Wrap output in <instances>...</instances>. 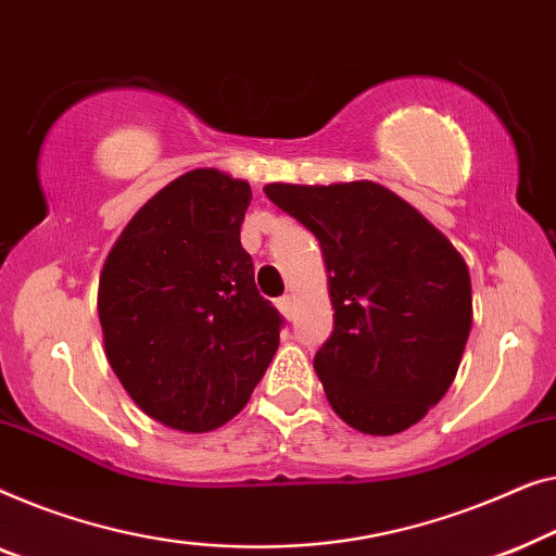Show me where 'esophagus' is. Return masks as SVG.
<instances>
[{"instance_id":"obj_1","label":"esophagus","mask_w":556,"mask_h":556,"mask_svg":"<svg viewBox=\"0 0 556 556\" xmlns=\"http://www.w3.org/2000/svg\"><path fill=\"white\" fill-rule=\"evenodd\" d=\"M277 309L287 319H292L294 317V300H292V296H281V300H277Z\"/></svg>"}]
</instances>
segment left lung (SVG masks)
I'll list each match as a JSON object with an SVG mask.
<instances>
[{
    "label": "left lung",
    "instance_id": "left-lung-1",
    "mask_svg": "<svg viewBox=\"0 0 556 556\" xmlns=\"http://www.w3.org/2000/svg\"><path fill=\"white\" fill-rule=\"evenodd\" d=\"M315 233L334 330L315 372L332 410L367 435L416 426L456 378L471 332V277L458 249L386 186L267 184Z\"/></svg>",
    "mask_w": 556,
    "mask_h": 556
}]
</instances>
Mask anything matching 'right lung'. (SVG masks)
<instances>
[{
	"label": "right lung",
	"instance_id": "obj_1",
	"mask_svg": "<svg viewBox=\"0 0 556 556\" xmlns=\"http://www.w3.org/2000/svg\"><path fill=\"white\" fill-rule=\"evenodd\" d=\"M244 178L193 168L125 224L100 271L105 357L148 418L206 433L244 408L279 348L241 222Z\"/></svg>",
	"mask_w": 556,
	"mask_h": 556
}]
</instances>
